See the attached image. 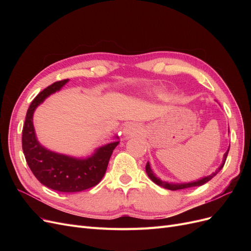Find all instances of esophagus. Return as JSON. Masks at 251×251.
<instances>
[{
	"mask_svg": "<svg viewBox=\"0 0 251 251\" xmlns=\"http://www.w3.org/2000/svg\"><path fill=\"white\" fill-rule=\"evenodd\" d=\"M142 132V127L138 124H134L130 123L125 126L123 133L125 136H132V135H137Z\"/></svg>",
	"mask_w": 251,
	"mask_h": 251,
	"instance_id": "obj_1",
	"label": "esophagus"
}]
</instances>
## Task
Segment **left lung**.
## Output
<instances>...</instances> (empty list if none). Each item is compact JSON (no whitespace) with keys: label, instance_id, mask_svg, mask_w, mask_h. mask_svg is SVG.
Returning a JSON list of instances; mask_svg holds the SVG:
<instances>
[{"label":"left lung","instance_id":"1","mask_svg":"<svg viewBox=\"0 0 251 251\" xmlns=\"http://www.w3.org/2000/svg\"><path fill=\"white\" fill-rule=\"evenodd\" d=\"M228 133H229V128H228ZM229 148L230 146L228 147V149H227V151H225V154L223 156V160H222V163L221 165L219 166V168L212 173L210 174L209 176H205V177H202L200 179H197L195 181H191V182H180V183H178V182H170V181H163L161 180L159 177L156 176V174H154V172L151 171V164L150 162L147 163V166H146V172L148 174V176L150 177V179L154 182V183H156L157 185L161 186L163 188H166V189H170V191H178V189H184V188H189V187H195V186H201L205 183H207V182L214 178L216 175L221 171L223 169V166L225 164V161H226V158H227V155H228V151H229Z\"/></svg>","mask_w":251,"mask_h":251}]
</instances>
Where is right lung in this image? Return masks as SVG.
<instances>
[{
	"label": "right lung",
	"mask_w": 251,
	"mask_h": 251,
	"mask_svg": "<svg viewBox=\"0 0 251 251\" xmlns=\"http://www.w3.org/2000/svg\"><path fill=\"white\" fill-rule=\"evenodd\" d=\"M69 79L56 81L47 87L32 100L27 111L22 134V147L27 164L36 179L48 188L60 193H78L100 183L108 163L119 143L118 136L87 157H74L53 151L37 140L33 115L39 105L62 89Z\"/></svg>",
	"instance_id": "right-lung-1"
}]
</instances>
